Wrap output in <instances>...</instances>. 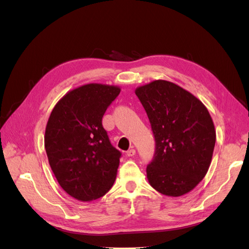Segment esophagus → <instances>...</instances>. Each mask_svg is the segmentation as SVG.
<instances>
[{
    "label": "esophagus",
    "mask_w": 249,
    "mask_h": 249,
    "mask_svg": "<svg viewBox=\"0 0 249 249\" xmlns=\"http://www.w3.org/2000/svg\"><path fill=\"white\" fill-rule=\"evenodd\" d=\"M135 154H136V150H135L134 148H131V149L127 150L125 155H126L127 157H133Z\"/></svg>",
    "instance_id": "34e87169"
}]
</instances>
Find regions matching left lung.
<instances>
[{"label": "left lung", "mask_w": 249, "mask_h": 249, "mask_svg": "<svg viewBox=\"0 0 249 249\" xmlns=\"http://www.w3.org/2000/svg\"><path fill=\"white\" fill-rule=\"evenodd\" d=\"M155 136L156 150L146 167L154 189L182 196L205 178L216 141L214 123L197 97L175 83L156 80L137 87Z\"/></svg>", "instance_id": "1"}]
</instances>
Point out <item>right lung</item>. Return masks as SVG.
<instances>
[{"mask_svg": "<svg viewBox=\"0 0 249 249\" xmlns=\"http://www.w3.org/2000/svg\"><path fill=\"white\" fill-rule=\"evenodd\" d=\"M120 92L90 83L67 92L53 109L44 134L50 166L71 197L91 201L114 184L122 153L111 144L102 119Z\"/></svg>", "mask_w": 249, "mask_h": 249, "instance_id": "1", "label": "right lung"}]
</instances>
